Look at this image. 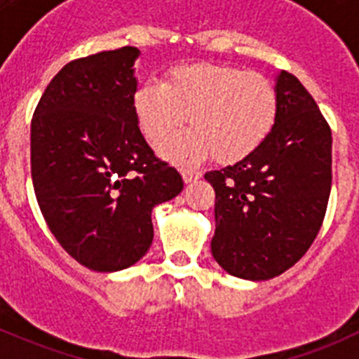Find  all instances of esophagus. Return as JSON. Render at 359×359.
Here are the masks:
<instances>
[{
  "mask_svg": "<svg viewBox=\"0 0 359 359\" xmlns=\"http://www.w3.org/2000/svg\"><path fill=\"white\" fill-rule=\"evenodd\" d=\"M182 176H183V182L185 183H192V182H196V180H199L203 174H201V170H198V169H182Z\"/></svg>",
  "mask_w": 359,
  "mask_h": 359,
  "instance_id": "34e87169",
  "label": "esophagus"
}]
</instances>
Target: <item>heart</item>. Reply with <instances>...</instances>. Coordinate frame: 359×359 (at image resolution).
I'll return each instance as SVG.
<instances>
[{
    "mask_svg": "<svg viewBox=\"0 0 359 359\" xmlns=\"http://www.w3.org/2000/svg\"><path fill=\"white\" fill-rule=\"evenodd\" d=\"M133 111L152 144L183 128L192 131L160 145L174 161L212 154L217 163H237L271 135L278 116V93L261 73L224 65L196 62L170 69L161 82L149 81L133 93Z\"/></svg>",
    "mask_w": 359,
    "mask_h": 359,
    "instance_id": "b5f03b06",
    "label": "heart"
}]
</instances>
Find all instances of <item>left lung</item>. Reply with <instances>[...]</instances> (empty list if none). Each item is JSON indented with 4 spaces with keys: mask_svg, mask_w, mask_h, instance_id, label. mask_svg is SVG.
<instances>
[{
    "mask_svg": "<svg viewBox=\"0 0 359 359\" xmlns=\"http://www.w3.org/2000/svg\"><path fill=\"white\" fill-rule=\"evenodd\" d=\"M278 116L264 144L236 165L210 170L215 190L212 255L233 277L268 280L309 250L327 210L332 136L294 75L277 77Z\"/></svg>",
    "mask_w": 359,
    "mask_h": 359,
    "instance_id": "left-lung-1",
    "label": "left lung"
}]
</instances>
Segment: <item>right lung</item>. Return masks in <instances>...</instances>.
<instances>
[{
	"mask_svg": "<svg viewBox=\"0 0 359 359\" xmlns=\"http://www.w3.org/2000/svg\"><path fill=\"white\" fill-rule=\"evenodd\" d=\"M123 46L68 62L32 118V182L55 239L93 271H118L151 248L152 208L183 180L154 156L135 111V61Z\"/></svg>",
	"mask_w": 359,
	"mask_h": 359,
	"instance_id": "right-lung-1",
	"label": "right lung"
}]
</instances>
